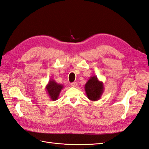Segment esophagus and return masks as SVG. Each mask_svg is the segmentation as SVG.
<instances>
[{
	"label": "esophagus",
	"instance_id": "1",
	"mask_svg": "<svg viewBox=\"0 0 149 149\" xmlns=\"http://www.w3.org/2000/svg\"><path fill=\"white\" fill-rule=\"evenodd\" d=\"M71 86L72 87H74V88H76V87H77V86H78V83H76V82L72 83L71 84Z\"/></svg>",
	"mask_w": 149,
	"mask_h": 149
}]
</instances>
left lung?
I'll list each match as a JSON object with an SVG mask.
<instances>
[{
    "label": "left lung",
    "mask_w": 149,
    "mask_h": 149,
    "mask_svg": "<svg viewBox=\"0 0 149 149\" xmlns=\"http://www.w3.org/2000/svg\"><path fill=\"white\" fill-rule=\"evenodd\" d=\"M85 92L89 100L96 101L100 100L104 91L102 81L99 80L96 76H93L84 85Z\"/></svg>",
    "instance_id": "obj_1"
}]
</instances>
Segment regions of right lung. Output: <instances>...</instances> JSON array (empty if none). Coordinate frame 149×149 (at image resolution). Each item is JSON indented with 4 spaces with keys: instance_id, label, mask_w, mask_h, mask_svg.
<instances>
[{
    "instance_id": "1",
    "label": "right lung",
    "mask_w": 149,
    "mask_h": 149,
    "mask_svg": "<svg viewBox=\"0 0 149 149\" xmlns=\"http://www.w3.org/2000/svg\"><path fill=\"white\" fill-rule=\"evenodd\" d=\"M64 86L61 84L57 83L54 79H50L46 86V91L48 96L52 101H56L58 100L62 89Z\"/></svg>"
}]
</instances>
